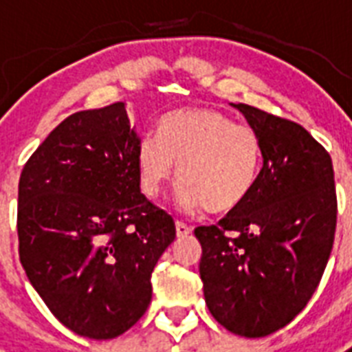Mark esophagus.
I'll use <instances>...</instances> for the list:
<instances>
[{
    "label": "esophagus",
    "instance_id": "esophagus-1",
    "mask_svg": "<svg viewBox=\"0 0 352 352\" xmlns=\"http://www.w3.org/2000/svg\"><path fill=\"white\" fill-rule=\"evenodd\" d=\"M175 232H177V237H186V235L192 234V228H190L188 225H184V223H181V221H177Z\"/></svg>",
    "mask_w": 352,
    "mask_h": 352
}]
</instances>
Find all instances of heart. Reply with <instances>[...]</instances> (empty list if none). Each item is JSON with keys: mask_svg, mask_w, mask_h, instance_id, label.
<instances>
[{"mask_svg": "<svg viewBox=\"0 0 352 352\" xmlns=\"http://www.w3.org/2000/svg\"><path fill=\"white\" fill-rule=\"evenodd\" d=\"M179 170H176V166ZM144 195L159 199L171 181L182 182L177 203L184 212H234L250 197L261 170V142L246 124H235L210 107L168 113L159 138L144 137L137 148Z\"/></svg>", "mask_w": 352, "mask_h": 352, "instance_id": "1", "label": "heart"}]
</instances>
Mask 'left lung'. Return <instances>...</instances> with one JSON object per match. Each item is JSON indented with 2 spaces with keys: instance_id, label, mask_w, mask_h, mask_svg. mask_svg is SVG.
Listing matches in <instances>:
<instances>
[{
  "instance_id": "obj_1",
  "label": "left lung",
  "mask_w": 352,
  "mask_h": 352,
  "mask_svg": "<svg viewBox=\"0 0 352 352\" xmlns=\"http://www.w3.org/2000/svg\"><path fill=\"white\" fill-rule=\"evenodd\" d=\"M263 168L250 197L217 225L197 226L199 274L212 316L230 333L261 338L289 325L318 289L333 250V160L296 122L246 104Z\"/></svg>"
}]
</instances>
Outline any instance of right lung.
<instances>
[{"instance_id":"right-lung-1","label":"right lung","mask_w":352,"mask_h":352,"mask_svg":"<svg viewBox=\"0 0 352 352\" xmlns=\"http://www.w3.org/2000/svg\"><path fill=\"white\" fill-rule=\"evenodd\" d=\"M137 131L124 102L58 124L23 166L19 261L49 311L91 340L142 318L175 223L140 193Z\"/></svg>"}]
</instances>
